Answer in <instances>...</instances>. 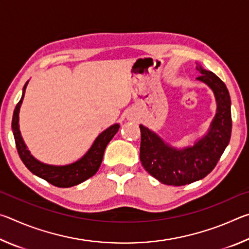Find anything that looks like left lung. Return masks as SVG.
Segmentation results:
<instances>
[{"label":"left lung","mask_w":249,"mask_h":249,"mask_svg":"<svg viewBox=\"0 0 249 249\" xmlns=\"http://www.w3.org/2000/svg\"><path fill=\"white\" fill-rule=\"evenodd\" d=\"M197 80L208 84L215 94L217 113L208 135L195 146L177 150L165 144L145 126L141 128L140 158L150 176L167 185L190 184L208 176L229 145L231 134V98L225 83L212 71L199 68Z\"/></svg>","instance_id":"8db88e82"}]
</instances>
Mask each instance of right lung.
Segmentation results:
<instances>
[{"label":"right lung","mask_w":249,"mask_h":249,"mask_svg":"<svg viewBox=\"0 0 249 249\" xmlns=\"http://www.w3.org/2000/svg\"><path fill=\"white\" fill-rule=\"evenodd\" d=\"M27 83L28 82H26V84L24 86L22 99L16 104L13 120H12V130H13L14 134L16 149H18L19 158L22 159L24 165L34 175H36L37 177H39V178L46 180L47 182L52 183L54 187L58 188L73 187V185H77L83 182V181H86L87 179L91 178L99 170L103 159L104 150L107 148L108 142L114 137V135L119 132L120 125L114 124L109 126L107 129H105L103 133H101L95 140L94 144L92 145L90 150L81 159L78 160L77 162L61 167L49 166L41 163L29 154V151L27 150L26 146H25L22 140V136H20L18 127L19 107L23 102L25 89H26Z\"/></svg>","instance_id":"1"}]
</instances>
